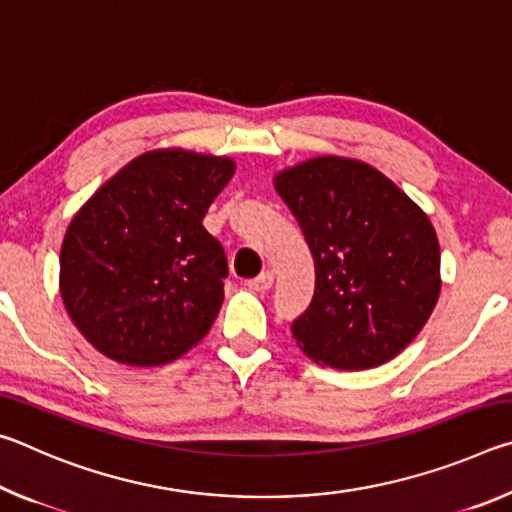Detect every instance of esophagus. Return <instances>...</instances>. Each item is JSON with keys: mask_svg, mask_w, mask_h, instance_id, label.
Returning a JSON list of instances; mask_svg holds the SVG:
<instances>
[{"mask_svg": "<svg viewBox=\"0 0 512 512\" xmlns=\"http://www.w3.org/2000/svg\"><path fill=\"white\" fill-rule=\"evenodd\" d=\"M248 289L253 291H268L273 287V273L271 271H264L262 275H257L255 280H248Z\"/></svg>", "mask_w": 512, "mask_h": 512, "instance_id": "obj_1", "label": "esophagus"}]
</instances>
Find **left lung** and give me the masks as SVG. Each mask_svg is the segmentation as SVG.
<instances>
[{"label": "left lung", "instance_id": "1", "mask_svg": "<svg viewBox=\"0 0 512 512\" xmlns=\"http://www.w3.org/2000/svg\"><path fill=\"white\" fill-rule=\"evenodd\" d=\"M314 255L316 291L293 323L298 348L336 370L395 359L440 296V246L429 216L370 164L318 155L275 173Z\"/></svg>", "mask_w": 512, "mask_h": 512}]
</instances>
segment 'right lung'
I'll use <instances>...</instances> for the list:
<instances>
[{"instance_id": "1", "label": "right lung", "mask_w": 512, "mask_h": 512, "mask_svg": "<svg viewBox=\"0 0 512 512\" xmlns=\"http://www.w3.org/2000/svg\"><path fill=\"white\" fill-rule=\"evenodd\" d=\"M237 164L155 149L106 180L67 225L60 296L101 354L137 368L176 361L210 332L228 259L203 219Z\"/></svg>"}]
</instances>
